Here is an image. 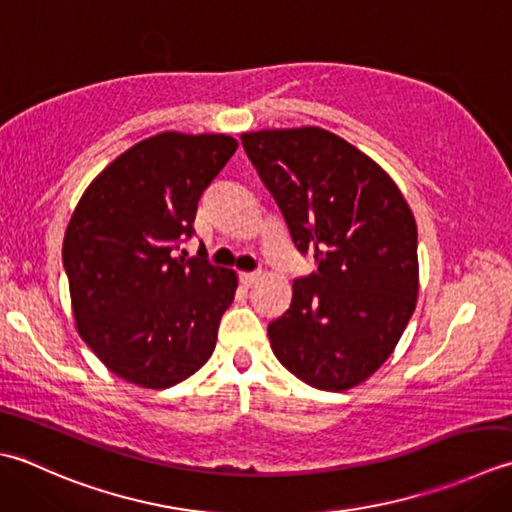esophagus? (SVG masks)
Masks as SVG:
<instances>
[{"label":"esophagus","instance_id":"34e87169","mask_svg":"<svg viewBox=\"0 0 512 512\" xmlns=\"http://www.w3.org/2000/svg\"><path fill=\"white\" fill-rule=\"evenodd\" d=\"M258 280H260V271H243V274H241V283H243L245 287L256 285Z\"/></svg>","mask_w":512,"mask_h":512}]
</instances>
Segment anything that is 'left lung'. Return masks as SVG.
Listing matches in <instances>:
<instances>
[{
  "label": "left lung",
  "instance_id": "8db88e82",
  "mask_svg": "<svg viewBox=\"0 0 512 512\" xmlns=\"http://www.w3.org/2000/svg\"><path fill=\"white\" fill-rule=\"evenodd\" d=\"M260 181L316 271L267 327L285 369L309 387L347 391L387 360L417 298V227L378 163L322 128L241 134Z\"/></svg>",
  "mask_w": 512,
  "mask_h": 512
}]
</instances>
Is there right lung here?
<instances>
[{
    "instance_id": "obj_1",
    "label": "right lung",
    "mask_w": 512,
    "mask_h": 512,
    "mask_svg": "<svg viewBox=\"0 0 512 512\" xmlns=\"http://www.w3.org/2000/svg\"><path fill=\"white\" fill-rule=\"evenodd\" d=\"M236 148L227 134H156L114 159L70 218L61 256L77 331L125 382L168 389L212 356L236 271L174 249Z\"/></svg>"
}]
</instances>
